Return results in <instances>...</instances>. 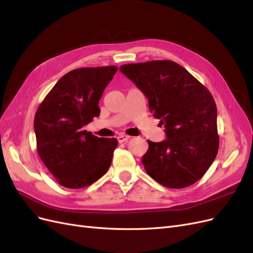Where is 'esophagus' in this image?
I'll return each instance as SVG.
<instances>
[{"instance_id":"34e87169","label":"esophagus","mask_w":253,"mask_h":253,"mask_svg":"<svg viewBox=\"0 0 253 253\" xmlns=\"http://www.w3.org/2000/svg\"><path fill=\"white\" fill-rule=\"evenodd\" d=\"M129 138H131V136L126 135V134H120V135L118 136V137H117V139H118L119 142H126V141H127Z\"/></svg>"}]
</instances>
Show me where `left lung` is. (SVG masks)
I'll return each mask as SVG.
<instances>
[{
	"instance_id": "left-lung-1",
	"label": "left lung",
	"mask_w": 253,
	"mask_h": 253,
	"mask_svg": "<svg viewBox=\"0 0 253 253\" xmlns=\"http://www.w3.org/2000/svg\"><path fill=\"white\" fill-rule=\"evenodd\" d=\"M120 71L145 93L150 112L165 126L167 139L148 140L147 173L169 188L200 180L219 148L217 108L208 88L171 60L127 64Z\"/></svg>"
}]
</instances>
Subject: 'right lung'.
Masks as SVG:
<instances>
[{"label": "right lung", "instance_id": "obj_1", "mask_svg": "<svg viewBox=\"0 0 253 253\" xmlns=\"http://www.w3.org/2000/svg\"><path fill=\"white\" fill-rule=\"evenodd\" d=\"M118 68H80L66 73L39 105L34 119L40 159L67 188H83L110 168L118 142L83 127L100 116L99 101Z\"/></svg>", "mask_w": 253, "mask_h": 253}]
</instances>
